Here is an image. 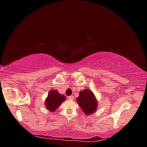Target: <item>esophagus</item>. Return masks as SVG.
Returning a JSON list of instances; mask_svg holds the SVG:
<instances>
[{"mask_svg":"<svg viewBox=\"0 0 147 147\" xmlns=\"http://www.w3.org/2000/svg\"><path fill=\"white\" fill-rule=\"evenodd\" d=\"M68 99L69 100H74V96L73 95H71L69 96H68Z\"/></svg>","mask_w":147,"mask_h":147,"instance_id":"obj_1","label":"esophagus"}]
</instances>
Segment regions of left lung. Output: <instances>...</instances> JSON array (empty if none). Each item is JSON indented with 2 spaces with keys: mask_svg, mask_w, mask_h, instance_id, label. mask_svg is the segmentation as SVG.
I'll return each mask as SVG.
<instances>
[{
  "mask_svg": "<svg viewBox=\"0 0 147 147\" xmlns=\"http://www.w3.org/2000/svg\"><path fill=\"white\" fill-rule=\"evenodd\" d=\"M77 102L84 113L90 115L93 113L97 107V102L93 93L90 90L81 91L80 96L77 98Z\"/></svg>",
  "mask_w": 147,
  "mask_h": 147,
  "instance_id": "8db88e82",
  "label": "left lung"
}]
</instances>
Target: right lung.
Instances as JSON below:
<instances>
[{
	"label": "right lung",
	"mask_w": 147,
	"mask_h": 147,
	"mask_svg": "<svg viewBox=\"0 0 147 147\" xmlns=\"http://www.w3.org/2000/svg\"><path fill=\"white\" fill-rule=\"evenodd\" d=\"M65 99V96L59 94L57 90H51L45 101L46 107L50 111H54Z\"/></svg>",
	"instance_id": "obj_1"
}]
</instances>
